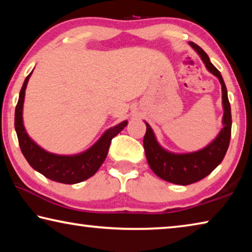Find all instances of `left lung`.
Wrapping results in <instances>:
<instances>
[{
  "label": "left lung",
  "mask_w": 252,
  "mask_h": 252,
  "mask_svg": "<svg viewBox=\"0 0 252 252\" xmlns=\"http://www.w3.org/2000/svg\"><path fill=\"white\" fill-rule=\"evenodd\" d=\"M197 51L209 72L219 79L222 89L223 105V127L213 141L201 150L191 153H172L164 150L158 143L151 126H147V132L143 138V147L148 163L158 177L163 180L187 186L200 181L210 174L221 163L228 150L231 138V108H230L228 92L219 70L210 62L207 53L193 42L189 43Z\"/></svg>",
  "instance_id": "left-lung-1"
}]
</instances>
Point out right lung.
Listing matches in <instances>:
<instances>
[{
	"instance_id": "obj_1",
	"label": "right lung",
	"mask_w": 252,
	"mask_h": 252,
	"mask_svg": "<svg viewBox=\"0 0 252 252\" xmlns=\"http://www.w3.org/2000/svg\"><path fill=\"white\" fill-rule=\"evenodd\" d=\"M32 72L24 80L15 108L14 126L21 151L29 164L37 172L49 178L50 180L65 183V185H74V183L87 180L92 177L103 163L109 152L111 140L125 129L127 121H123L110 127L90 149L79 155L59 156L45 151L30 138L23 126L22 114L25 89H27Z\"/></svg>"
}]
</instances>
